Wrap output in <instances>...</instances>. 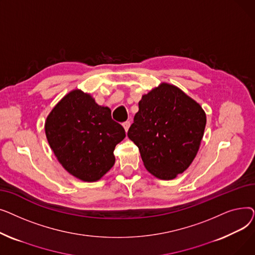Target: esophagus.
<instances>
[{"mask_svg": "<svg viewBox=\"0 0 255 255\" xmlns=\"http://www.w3.org/2000/svg\"><path fill=\"white\" fill-rule=\"evenodd\" d=\"M130 122H129V121H126V122H124L123 123V127H124V129H125V131L127 132L128 131V129H129V127H130Z\"/></svg>", "mask_w": 255, "mask_h": 255, "instance_id": "1", "label": "esophagus"}]
</instances>
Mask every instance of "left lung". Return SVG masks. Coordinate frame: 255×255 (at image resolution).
<instances>
[{
	"instance_id": "left-lung-1",
	"label": "left lung",
	"mask_w": 255,
	"mask_h": 255,
	"mask_svg": "<svg viewBox=\"0 0 255 255\" xmlns=\"http://www.w3.org/2000/svg\"><path fill=\"white\" fill-rule=\"evenodd\" d=\"M206 123L202 106L179 88L162 84L142 96L127 135L153 176L172 180L193 161Z\"/></svg>"
}]
</instances>
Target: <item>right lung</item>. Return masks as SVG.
Returning <instances> with one entry per match:
<instances>
[{"label": "right lung", "instance_id": "add662e5", "mask_svg": "<svg viewBox=\"0 0 255 255\" xmlns=\"http://www.w3.org/2000/svg\"><path fill=\"white\" fill-rule=\"evenodd\" d=\"M45 133L63 167L86 182L99 180L113 167L116 145L126 136L109 107L98 105L80 90L67 94L53 107Z\"/></svg>", "mask_w": 255, "mask_h": 255}]
</instances>
